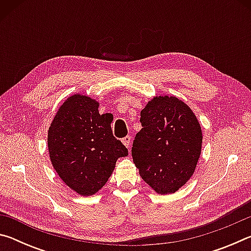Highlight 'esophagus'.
<instances>
[{
    "mask_svg": "<svg viewBox=\"0 0 251 251\" xmlns=\"http://www.w3.org/2000/svg\"><path fill=\"white\" fill-rule=\"evenodd\" d=\"M122 142H123V144H124L126 147H129L130 146V142H131V137H130V136H126V137H124V138L122 139Z\"/></svg>",
    "mask_w": 251,
    "mask_h": 251,
    "instance_id": "34e87169",
    "label": "esophagus"
}]
</instances>
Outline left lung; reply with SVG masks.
<instances>
[{
    "label": "left lung",
    "instance_id": "1",
    "mask_svg": "<svg viewBox=\"0 0 251 251\" xmlns=\"http://www.w3.org/2000/svg\"><path fill=\"white\" fill-rule=\"evenodd\" d=\"M131 156L139 175L157 194L184 186L196 169L202 133L193 110L175 96H156L141 112Z\"/></svg>",
    "mask_w": 251,
    "mask_h": 251
}]
</instances>
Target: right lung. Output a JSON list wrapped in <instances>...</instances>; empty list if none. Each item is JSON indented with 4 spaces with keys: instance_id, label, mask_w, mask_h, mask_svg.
Wrapping results in <instances>:
<instances>
[{
    "instance_id": "1",
    "label": "right lung",
    "mask_w": 251,
    "mask_h": 251,
    "mask_svg": "<svg viewBox=\"0 0 251 251\" xmlns=\"http://www.w3.org/2000/svg\"><path fill=\"white\" fill-rule=\"evenodd\" d=\"M100 103L82 94L70 96L49 128L50 161L59 178L80 196H92L107 182L127 148L114 137L107 114Z\"/></svg>"
}]
</instances>
